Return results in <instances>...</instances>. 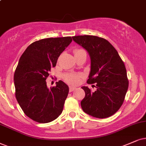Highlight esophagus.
Masks as SVG:
<instances>
[{
  "label": "esophagus",
  "mask_w": 146,
  "mask_h": 146,
  "mask_svg": "<svg viewBox=\"0 0 146 146\" xmlns=\"http://www.w3.org/2000/svg\"><path fill=\"white\" fill-rule=\"evenodd\" d=\"M77 88H75V87H73V86H71L69 88V92H73L75 91V90H76Z\"/></svg>",
  "instance_id": "esophagus-1"
}]
</instances>
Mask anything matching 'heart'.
Instances as JSON below:
<instances>
[{
    "instance_id": "heart-1",
    "label": "heart",
    "mask_w": 146,
    "mask_h": 146,
    "mask_svg": "<svg viewBox=\"0 0 146 146\" xmlns=\"http://www.w3.org/2000/svg\"><path fill=\"white\" fill-rule=\"evenodd\" d=\"M83 51V50H75V53L78 52ZM80 75H73V74H68L65 75V79L68 82L71 84H78L80 81Z\"/></svg>"
}]
</instances>
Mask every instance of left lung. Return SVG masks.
Instances as JSON below:
<instances>
[{"instance_id": "1", "label": "left lung", "mask_w": 146, "mask_h": 146, "mask_svg": "<svg viewBox=\"0 0 146 146\" xmlns=\"http://www.w3.org/2000/svg\"><path fill=\"white\" fill-rule=\"evenodd\" d=\"M72 38L89 54L91 65L87 83L95 84L96 88L92 92L88 86L82 87L86 93L81 102L82 110L98 119L113 115L122 106L128 90L124 62L117 50L104 38L88 35Z\"/></svg>"}]
</instances>
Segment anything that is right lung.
Instances as JSON below:
<instances>
[{
	"instance_id": "add662e5",
	"label": "right lung",
	"mask_w": 146,
	"mask_h": 146,
	"mask_svg": "<svg viewBox=\"0 0 146 146\" xmlns=\"http://www.w3.org/2000/svg\"><path fill=\"white\" fill-rule=\"evenodd\" d=\"M71 42L70 36L38 40L20 57L14 74L16 99L24 113L36 122H51L62 113L69 86L58 81L56 87L48 88L46 80Z\"/></svg>"
}]
</instances>
